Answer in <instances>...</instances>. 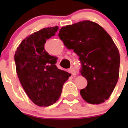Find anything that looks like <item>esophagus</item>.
I'll return each mask as SVG.
<instances>
[{"mask_svg": "<svg viewBox=\"0 0 128 128\" xmlns=\"http://www.w3.org/2000/svg\"><path fill=\"white\" fill-rule=\"evenodd\" d=\"M68 72H69L70 73L72 74V75L74 76V75H76V72L75 70H74L73 68H69V69H68Z\"/></svg>", "mask_w": 128, "mask_h": 128, "instance_id": "esophagus-1", "label": "esophagus"}]
</instances>
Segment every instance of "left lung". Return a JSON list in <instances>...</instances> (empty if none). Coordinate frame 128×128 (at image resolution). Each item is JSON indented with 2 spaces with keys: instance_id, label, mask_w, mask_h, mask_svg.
<instances>
[{
  "instance_id": "obj_1",
  "label": "left lung",
  "mask_w": 128,
  "mask_h": 128,
  "mask_svg": "<svg viewBox=\"0 0 128 128\" xmlns=\"http://www.w3.org/2000/svg\"><path fill=\"white\" fill-rule=\"evenodd\" d=\"M59 37L73 49L82 63L81 75L87 80L80 90L85 101L100 104L110 98L118 80L120 55L112 38L98 24L84 20L62 27Z\"/></svg>"
}]
</instances>
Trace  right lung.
<instances>
[{"label": "right lung", "mask_w": 128, "mask_h": 128, "mask_svg": "<svg viewBox=\"0 0 128 128\" xmlns=\"http://www.w3.org/2000/svg\"><path fill=\"white\" fill-rule=\"evenodd\" d=\"M57 26L44 28L26 37L14 54L16 70L29 99L39 106L52 105L60 97L62 88L71 76L56 66L58 58L45 50L47 39L54 36Z\"/></svg>", "instance_id": "1"}]
</instances>
